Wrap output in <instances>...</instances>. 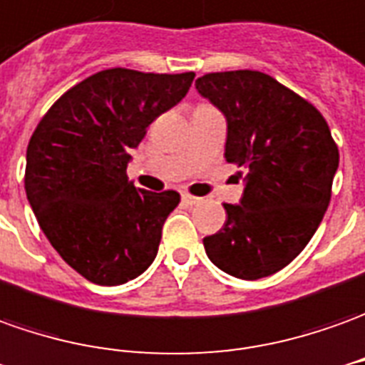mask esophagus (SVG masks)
<instances>
[{
    "instance_id": "esophagus-1",
    "label": "esophagus",
    "mask_w": 365,
    "mask_h": 365,
    "mask_svg": "<svg viewBox=\"0 0 365 365\" xmlns=\"http://www.w3.org/2000/svg\"><path fill=\"white\" fill-rule=\"evenodd\" d=\"M182 202H185L187 207H195V205H198V202H200V198L192 197V195L185 192V195H182Z\"/></svg>"
}]
</instances>
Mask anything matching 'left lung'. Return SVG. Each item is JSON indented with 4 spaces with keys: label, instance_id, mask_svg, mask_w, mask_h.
I'll use <instances>...</instances> for the list:
<instances>
[{
    "label": "left lung",
    "instance_id": "obj_1",
    "mask_svg": "<svg viewBox=\"0 0 365 365\" xmlns=\"http://www.w3.org/2000/svg\"><path fill=\"white\" fill-rule=\"evenodd\" d=\"M195 85L226 117V160L248 170L240 205H225V226L202 240L207 256L235 278L270 276L302 252L330 205L340 163L330 127L266 73H207Z\"/></svg>",
    "mask_w": 365,
    "mask_h": 365
}]
</instances>
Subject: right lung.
<instances>
[{"label":"right lung","mask_w":365,"mask_h":365,"mask_svg":"<svg viewBox=\"0 0 365 365\" xmlns=\"http://www.w3.org/2000/svg\"><path fill=\"white\" fill-rule=\"evenodd\" d=\"M195 73L105 69L63 93L27 145L25 192L47 240L99 286L137 278L157 256L177 190L150 192L127 177L130 150Z\"/></svg>","instance_id":"add662e5"}]
</instances>
